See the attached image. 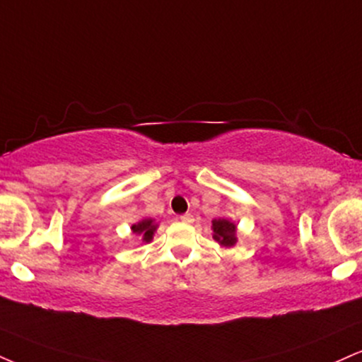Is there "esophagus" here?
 <instances>
[{
	"instance_id": "34e87169",
	"label": "esophagus",
	"mask_w": 362,
	"mask_h": 362,
	"mask_svg": "<svg viewBox=\"0 0 362 362\" xmlns=\"http://www.w3.org/2000/svg\"><path fill=\"white\" fill-rule=\"evenodd\" d=\"M180 221H182V223L190 224V223H194V216L192 214H184V216H180Z\"/></svg>"
}]
</instances>
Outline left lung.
<instances>
[{
	"mask_svg": "<svg viewBox=\"0 0 362 362\" xmlns=\"http://www.w3.org/2000/svg\"><path fill=\"white\" fill-rule=\"evenodd\" d=\"M212 229H214V239L221 245L229 247L236 243V226L226 219L212 221Z\"/></svg>",
	"mask_w": 362,
	"mask_h": 362,
	"instance_id": "left-lung-1",
	"label": "left lung"
}]
</instances>
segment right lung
Here are the masks:
<instances>
[{"mask_svg":"<svg viewBox=\"0 0 362 362\" xmlns=\"http://www.w3.org/2000/svg\"><path fill=\"white\" fill-rule=\"evenodd\" d=\"M132 229L134 234H143V239H145V241H150V239L153 238L156 226L153 224V221L151 219H145V221H141V223L134 224Z\"/></svg>","mask_w":362,"mask_h":362,"instance_id":"right-lung-1","label":"right lung"}]
</instances>
